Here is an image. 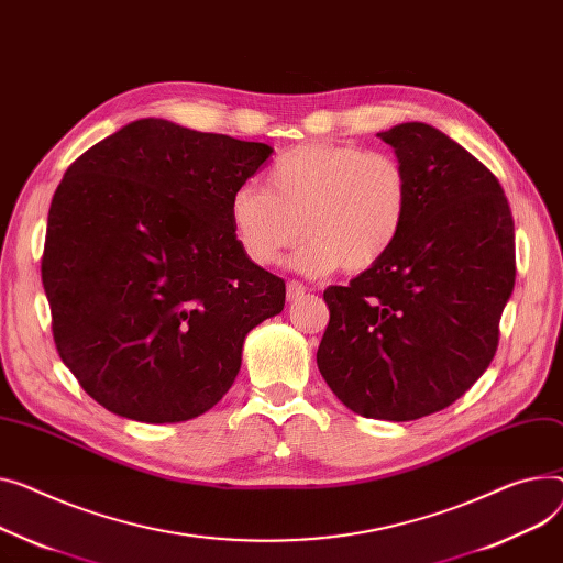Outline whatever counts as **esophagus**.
Returning a JSON list of instances; mask_svg holds the SVG:
<instances>
[{"label":"esophagus","instance_id":"34e87169","mask_svg":"<svg viewBox=\"0 0 563 563\" xmlns=\"http://www.w3.org/2000/svg\"><path fill=\"white\" fill-rule=\"evenodd\" d=\"M306 294V285L298 283V280H289L287 283V298L289 301H296V298H301Z\"/></svg>","mask_w":563,"mask_h":563}]
</instances>
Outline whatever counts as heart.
<instances>
[{
    "label": "heart",
    "mask_w": 563,
    "mask_h": 563,
    "mask_svg": "<svg viewBox=\"0 0 563 563\" xmlns=\"http://www.w3.org/2000/svg\"><path fill=\"white\" fill-rule=\"evenodd\" d=\"M265 180V190L242 185L233 192L235 240L253 265L269 267L303 231L291 265L308 276L376 267L398 242L411 203L402 161L357 144H298L272 163Z\"/></svg>",
    "instance_id": "obj_1"
}]
</instances>
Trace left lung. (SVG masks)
<instances>
[{"label": "left lung", "instance_id": "obj_1", "mask_svg": "<svg viewBox=\"0 0 563 563\" xmlns=\"http://www.w3.org/2000/svg\"><path fill=\"white\" fill-rule=\"evenodd\" d=\"M378 137L409 172L407 221L376 267L323 291L317 364L355 415L415 421L464 396L496 355L514 219L492 169L439 129L407 122Z\"/></svg>", "mask_w": 563, "mask_h": 563}]
</instances>
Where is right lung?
<instances>
[{
  "label": "right lung",
  "instance_id": "1",
  "mask_svg": "<svg viewBox=\"0 0 563 563\" xmlns=\"http://www.w3.org/2000/svg\"><path fill=\"white\" fill-rule=\"evenodd\" d=\"M272 152L148 118L67 167L43 285L60 360L112 415H203L231 389L244 336L283 312L285 280L242 253L229 217Z\"/></svg>",
  "mask_w": 563,
  "mask_h": 563
}]
</instances>
